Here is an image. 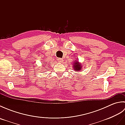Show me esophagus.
<instances>
[{
    "label": "esophagus",
    "mask_w": 125,
    "mask_h": 125,
    "mask_svg": "<svg viewBox=\"0 0 125 125\" xmlns=\"http://www.w3.org/2000/svg\"><path fill=\"white\" fill-rule=\"evenodd\" d=\"M63 60L62 59V58H57V62H58L62 63V62H63Z\"/></svg>",
    "instance_id": "esophagus-1"
}]
</instances>
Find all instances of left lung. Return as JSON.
I'll return each instance as SVG.
<instances>
[{
  "label": "left lung",
  "mask_w": 125,
  "mask_h": 125,
  "mask_svg": "<svg viewBox=\"0 0 125 125\" xmlns=\"http://www.w3.org/2000/svg\"><path fill=\"white\" fill-rule=\"evenodd\" d=\"M73 64V69L76 71V72H78V71H81V70H82V67H83L81 63L79 62L78 61H75V62H74Z\"/></svg>",
  "instance_id": "1"
}]
</instances>
